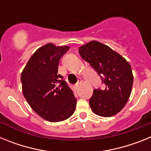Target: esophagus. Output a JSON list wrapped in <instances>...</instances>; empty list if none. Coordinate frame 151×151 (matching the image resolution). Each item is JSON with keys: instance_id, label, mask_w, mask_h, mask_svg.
<instances>
[{"instance_id": "obj_1", "label": "esophagus", "mask_w": 151, "mask_h": 151, "mask_svg": "<svg viewBox=\"0 0 151 151\" xmlns=\"http://www.w3.org/2000/svg\"><path fill=\"white\" fill-rule=\"evenodd\" d=\"M81 83H82V79H81V78H78V82H77V83L76 84V87L78 88V86H79V85H81Z\"/></svg>"}]
</instances>
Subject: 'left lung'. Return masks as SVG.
Here are the masks:
<instances>
[{
  "instance_id": "obj_1",
  "label": "left lung",
  "mask_w": 151,
  "mask_h": 151,
  "mask_svg": "<svg viewBox=\"0 0 151 151\" xmlns=\"http://www.w3.org/2000/svg\"><path fill=\"white\" fill-rule=\"evenodd\" d=\"M82 59L90 64L106 85L94 89L89 104L101 116L116 115L124 107L132 88L133 75L130 64L110 47L93 41L79 47Z\"/></svg>"
}]
</instances>
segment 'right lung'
Instances as JSON below:
<instances>
[{"instance_id": "right-lung-1", "label": "right lung", "mask_w": 151, "mask_h": 151, "mask_svg": "<svg viewBox=\"0 0 151 151\" xmlns=\"http://www.w3.org/2000/svg\"><path fill=\"white\" fill-rule=\"evenodd\" d=\"M69 47L47 44L34 53L21 75L22 92L37 114L49 122L63 121L71 116L76 98L61 75L58 65Z\"/></svg>"}]
</instances>
